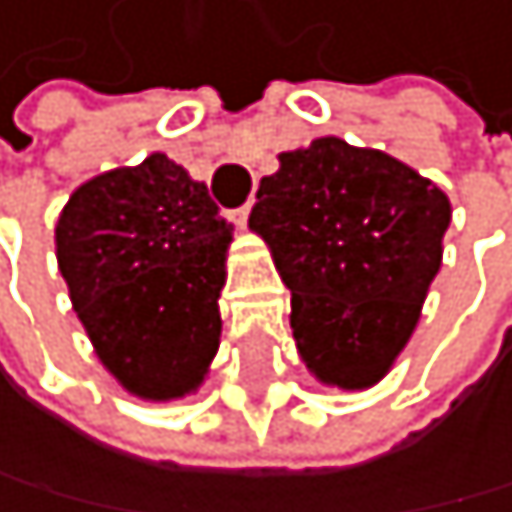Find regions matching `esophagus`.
I'll use <instances>...</instances> for the list:
<instances>
[{
    "label": "esophagus",
    "mask_w": 512,
    "mask_h": 512,
    "mask_svg": "<svg viewBox=\"0 0 512 512\" xmlns=\"http://www.w3.org/2000/svg\"><path fill=\"white\" fill-rule=\"evenodd\" d=\"M250 208H253V205H250V201H246V205H243V208H237V211H234V224L246 227V221H250Z\"/></svg>",
    "instance_id": "1"
}]
</instances>
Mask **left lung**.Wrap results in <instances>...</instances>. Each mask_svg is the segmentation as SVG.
<instances>
[{
	"label": "left lung",
	"mask_w": 512,
	"mask_h": 512,
	"mask_svg": "<svg viewBox=\"0 0 512 512\" xmlns=\"http://www.w3.org/2000/svg\"><path fill=\"white\" fill-rule=\"evenodd\" d=\"M449 195L394 156L317 137L278 153L250 230L291 291L298 356L320 385L365 391L391 372L442 266Z\"/></svg>",
	"instance_id": "left-lung-1"
}]
</instances>
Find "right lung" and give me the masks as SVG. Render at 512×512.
<instances>
[{
    "label": "right lung",
    "instance_id": "1",
    "mask_svg": "<svg viewBox=\"0 0 512 512\" xmlns=\"http://www.w3.org/2000/svg\"><path fill=\"white\" fill-rule=\"evenodd\" d=\"M234 224L166 153L82 182L57 217V266L118 385L144 401L198 391L221 346Z\"/></svg>",
    "mask_w": 512,
    "mask_h": 512
}]
</instances>
